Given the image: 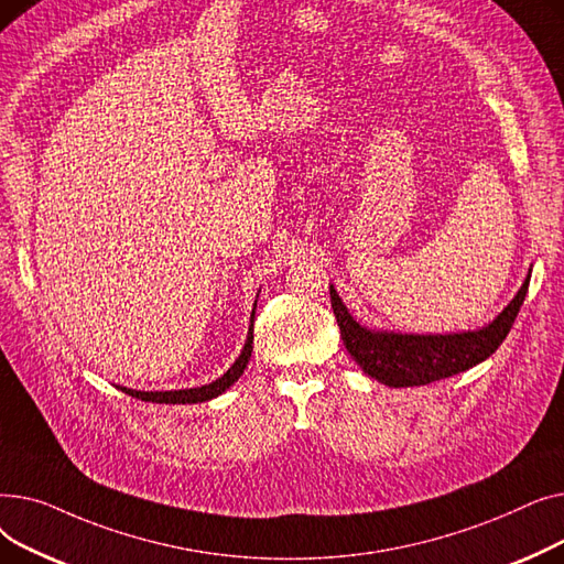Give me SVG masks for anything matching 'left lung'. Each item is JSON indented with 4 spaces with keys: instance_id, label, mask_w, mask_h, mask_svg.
<instances>
[{
    "instance_id": "8db88e82",
    "label": "left lung",
    "mask_w": 564,
    "mask_h": 564,
    "mask_svg": "<svg viewBox=\"0 0 564 564\" xmlns=\"http://www.w3.org/2000/svg\"><path fill=\"white\" fill-rule=\"evenodd\" d=\"M530 276L523 281L517 297L508 304L489 327L446 336H409L370 332L354 319L340 297L332 290V308L338 319L340 338L366 375L393 389L425 387V383L459 375L482 364L510 334L519 308L525 300Z\"/></svg>"
}]
</instances>
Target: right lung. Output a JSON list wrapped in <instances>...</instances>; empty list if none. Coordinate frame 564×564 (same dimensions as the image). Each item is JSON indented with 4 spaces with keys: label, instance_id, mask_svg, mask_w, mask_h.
I'll return each mask as SVG.
<instances>
[{
    "label": "right lung",
    "instance_id": "add662e5",
    "mask_svg": "<svg viewBox=\"0 0 564 564\" xmlns=\"http://www.w3.org/2000/svg\"><path fill=\"white\" fill-rule=\"evenodd\" d=\"M251 349H253V315H251V329L245 343V349L237 361L228 368V372H224L219 379H215L213 383H205V387L198 389H185V391H132V389H123V393L139 398L143 402H158V404H196V402H207L217 395H221L226 389H230L232 383L240 379V375L245 372L249 359H251Z\"/></svg>",
    "mask_w": 564,
    "mask_h": 564
}]
</instances>
